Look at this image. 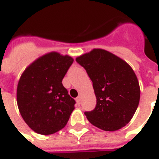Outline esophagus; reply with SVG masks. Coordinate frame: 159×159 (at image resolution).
Returning <instances> with one entry per match:
<instances>
[{"label": "esophagus", "instance_id": "1", "mask_svg": "<svg viewBox=\"0 0 159 159\" xmlns=\"http://www.w3.org/2000/svg\"><path fill=\"white\" fill-rule=\"evenodd\" d=\"M76 102H77V105H78V106H80V105L81 104V98H80V97H78V98H76Z\"/></svg>", "mask_w": 159, "mask_h": 159}]
</instances>
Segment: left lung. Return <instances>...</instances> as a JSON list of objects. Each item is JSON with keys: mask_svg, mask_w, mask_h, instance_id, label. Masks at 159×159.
<instances>
[{"mask_svg": "<svg viewBox=\"0 0 159 159\" xmlns=\"http://www.w3.org/2000/svg\"><path fill=\"white\" fill-rule=\"evenodd\" d=\"M93 82L97 104L85 111L88 120L104 131H116L132 119L140 102V86L132 67L126 61L100 48L78 57Z\"/></svg>", "mask_w": 159, "mask_h": 159, "instance_id": "left-lung-1", "label": "left lung"}]
</instances>
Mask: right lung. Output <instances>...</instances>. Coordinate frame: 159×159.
<instances>
[{"instance_id":"obj_1","label":"right lung","mask_w":159,"mask_h":159,"mask_svg":"<svg viewBox=\"0 0 159 159\" xmlns=\"http://www.w3.org/2000/svg\"><path fill=\"white\" fill-rule=\"evenodd\" d=\"M73 58L53 52L24 70L18 81L17 103L26 124L34 132L50 135L67 124L75 101L62 85Z\"/></svg>"}]
</instances>
